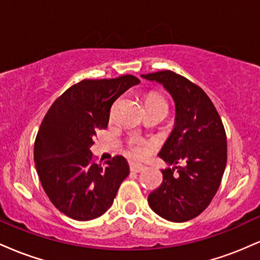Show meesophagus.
<instances>
[{"label":"esophagus","mask_w":260,"mask_h":260,"mask_svg":"<svg viewBox=\"0 0 260 260\" xmlns=\"http://www.w3.org/2000/svg\"><path fill=\"white\" fill-rule=\"evenodd\" d=\"M129 169H131V171H132V172H140V171H143V169H144V166L140 165V164L132 162V164H131V165H129Z\"/></svg>","instance_id":"obj_1"}]
</instances>
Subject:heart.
<instances>
[{
    "label": "heart",
    "mask_w": 260,
    "mask_h": 260,
    "mask_svg": "<svg viewBox=\"0 0 260 260\" xmlns=\"http://www.w3.org/2000/svg\"><path fill=\"white\" fill-rule=\"evenodd\" d=\"M145 104H147V105L168 106L166 105V101L164 100L162 98L159 96V95H155V94L149 95V96L147 98V101H145ZM132 151L136 156H142V155L145 153V148L142 147V145H136V147L132 148Z\"/></svg>",
    "instance_id": "obj_1"
}]
</instances>
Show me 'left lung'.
<instances>
[{"label":"left lung","mask_w":260,"mask_h":260,"mask_svg":"<svg viewBox=\"0 0 260 260\" xmlns=\"http://www.w3.org/2000/svg\"><path fill=\"white\" fill-rule=\"evenodd\" d=\"M140 77L162 85L176 110L174 129L157 154L172 168L161 170L162 183L149 194V205L169 221H188L210 204L219 189L228 161L223 124L208 95L184 77L171 71ZM182 160L185 166L177 167Z\"/></svg>","instance_id":"8db88e82"}]
</instances>
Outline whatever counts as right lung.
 I'll use <instances>...</instances> for the list:
<instances>
[{"instance_id": "obj_1", "label": "right lung", "mask_w": 260, "mask_h": 260, "mask_svg": "<svg viewBox=\"0 0 260 260\" xmlns=\"http://www.w3.org/2000/svg\"><path fill=\"white\" fill-rule=\"evenodd\" d=\"M139 83L131 74L82 80L45 115L34 144L35 168L45 193L68 217L88 221L103 215L129 174L121 155L106 161V168L92 162L90 148L96 131L109 124L115 100Z\"/></svg>"}]
</instances>
